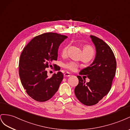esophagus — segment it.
Returning a JSON list of instances; mask_svg holds the SVG:
<instances>
[{
  "mask_svg": "<svg viewBox=\"0 0 130 130\" xmlns=\"http://www.w3.org/2000/svg\"><path fill=\"white\" fill-rule=\"evenodd\" d=\"M70 76H71V75H70V74L69 73H68V72H66V73H64V76L65 77H70Z\"/></svg>",
  "mask_w": 130,
  "mask_h": 130,
  "instance_id": "esophagus-1",
  "label": "esophagus"
}]
</instances>
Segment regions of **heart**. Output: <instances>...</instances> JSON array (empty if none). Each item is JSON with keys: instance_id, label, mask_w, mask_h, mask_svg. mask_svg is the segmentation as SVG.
Returning a JSON list of instances; mask_svg holds the SVG:
<instances>
[{"instance_id": "obj_1", "label": "heart", "mask_w": 130, "mask_h": 130, "mask_svg": "<svg viewBox=\"0 0 130 130\" xmlns=\"http://www.w3.org/2000/svg\"><path fill=\"white\" fill-rule=\"evenodd\" d=\"M69 48V45L66 46L64 47L61 51V55L62 57H65L68 53V50ZM83 53H90L94 54V50L90 46H85L83 47ZM64 68L70 71H75L78 68V65L75 62H69L66 63L64 65Z\"/></svg>"}]
</instances>
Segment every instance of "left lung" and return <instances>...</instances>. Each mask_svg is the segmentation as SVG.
<instances>
[{"label": "left lung", "instance_id": "1", "mask_svg": "<svg viewBox=\"0 0 130 130\" xmlns=\"http://www.w3.org/2000/svg\"><path fill=\"white\" fill-rule=\"evenodd\" d=\"M90 37L96 47V57L89 66L79 72L80 75H86L90 81L86 83V79L78 76L79 83L75 89L77 99L89 106L97 104L108 93L117 69L116 59L110 47L98 37Z\"/></svg>", "mask_w": 130, "mask_h": 130}]
</instances>
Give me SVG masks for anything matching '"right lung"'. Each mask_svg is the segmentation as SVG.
I'll list each match as a JSON object with an SVG mask.
<instances>
[{
    "instance_id": "add662e5",
    "label": "right lung",
    "mask_w": 130,
    "mask_h": 130,
    "mask_svg": "<svg viewBox=\"0 0 130 130\" xmlns=\"http://www.w3.org/2000/svg\"><path fill=\"white\" fill-rule=\"evenodd\" d=\"M68 36L55 32H46L35 36L24 48L19 61V75L28 95L38 102L53 97L62 80L61 72L47 76L46 68L57 60L60 44ZM55 71L60 68L53 65Z\"/></svg>"
}]
</instances>
